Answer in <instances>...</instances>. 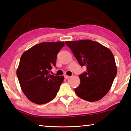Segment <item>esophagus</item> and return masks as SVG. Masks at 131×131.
<instances>
[{"mask_svg": "<svg viewBox=\"0 0 131 131\" xmlns=\"http://www.w3.org/2000/svg\"><path fill=\"white\" fill-rule=\"evenodd\" d=\"M64 77H65V79H68V78H69L71 77H70V76H68L67 75H66V74H65V75H64Z\"/></svg>", "mask_w": 131, "mask_h": 131, "instance_id": "34e87169", "label": "esophagus"}]
</instances>
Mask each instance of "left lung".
<instances>
[{"label":"left lung","instance_id":"8db88e82","mask_svg":"<svg viewBox=\"0 0 131 131\" xmlns=\"http://www.w3.org/2000/svg\"><path fill=\"white\" fill-rule=\"evenodd\" d=\"M81 66L86 72L80 75V85L75 89L78 96L89 102L100 100L111 89L117 73L112 52L97 42L89 39L66 41Z\"/></svg>","mask_w":131,"mask_h":131}]
</instances>
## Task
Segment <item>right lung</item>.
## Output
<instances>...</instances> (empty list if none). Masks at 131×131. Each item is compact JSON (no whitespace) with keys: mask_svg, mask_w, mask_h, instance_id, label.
Instances as JSON below:
<instances>
[{"mask_svg":"<svg viewBox=\"0 0 131 131\" xmlns=\"http://www.w3.org/2000/svg\"><path fill=\"white\" fill-rule=\"evenodd\" d=\"M64 45V42H42L21 56L17 77L23 93L32 102L45 104L56 96L64 77L49 72L56 65L57 54Z\"/></svg>","mask_w":131,"mask_h":131,"instance_id":"obj_1","label":"right lung"}]
</instances>
